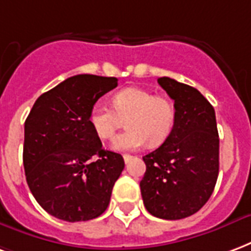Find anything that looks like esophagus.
Listing matches in <instances>:
<instances>
[{
	"label": "esophagus",
	"mask_w": 251,
	"mask_h": 251,
	"mask_svg": "<svg viewBox=\"0 0 251 251\" xmlns=\"http://www.w3.org/2000/svg\"><path fill=\"white\" fill-rule=\"evenodd\" d=\"M131 159H133V155H130V154H124V161H125V163L130 162Z\"/></svg>",
	"instance_id": "34e87169"
}]
</instances>
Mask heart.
Listing matches in <instances>:
<instances>
[{
    "label": "heart",
    "mask_w": 251,
    "mask_h": 251,
    "mask_svg": "<svg viewBox=\"0 0 251 251\" xmlns=\"http://www.w3.org/2000/svg\"><path fill=\"white\" fill-rule=\"evenodd\" d=\"M125 119L127 127L111 142L117 151L135 150L146 142L159 146L172 134L177 111L172 100L141 88H126L111 97V107L96 102L89 110L88 122L94 135L102 141L110 140Z\"/></svg>",
    "instance_id": "heart-1"
}]
</instances>
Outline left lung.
<instances>
[{"label": "left lung", "mask_w": 251, "mask_h": 251, "mask_svg": "<svg viewBox=\"0 0 251 251\" xmlns=\"http://www.w3.org/2000/svg\"><path fill=\"white\" fill-rule=\"evenodd\" d=\"M177 111L172 134L146 154L140 182L144 205L162 220H182L201 209L214 190L220 170L215 111L196 88L169 77L158 78Z\"/></svg>", "instance_id": "obj_1"}]
</instances>
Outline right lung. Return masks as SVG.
<instances>
[{"label": "right lung", "instance_id": "1", "mask_svg": "<svg viewBox=\"0 0 251 251\" xmlns=\"http://www.w3.org/2000/svg\"><path fill=\"white\" fill-rule=\"evenodd\" d=\"M116 77L78 74L41 94L25 121L24 168L31 194L55 218L79 222L106 210L125 168L90 129V107Z\"/></svg>", "mask_w": 251, "mask_h": 251}]
</instances>
